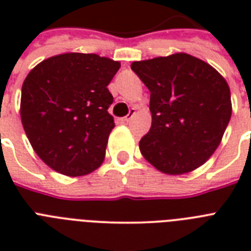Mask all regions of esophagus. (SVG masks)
Returning a JSON list of instances; mask_svg holds the SVG:
<instances>
[{
  "label": "esophagus",
  "instance_id": "esophagus-1",
  "mask_svg": "<svg viewBox=\"0 0 251 251\" xmlns=\"http://www.w3.org/2000/svg\"><path fill=\"white\" fill-rule=\"evenodd\" d=\"M134 114H135V110L131 109V110H130V112H129V114H127V116H125V117H122V118H121V121H122V122H129L130 120L133 118Z\"/></svg>",
  "mask_w": 251,
  "mask_h": 251
}]
</instances>
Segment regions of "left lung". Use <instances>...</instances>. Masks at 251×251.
Segmentation results:
<instances>
[{"mask_svg": "<svg viewBox=\"0 0 251 251\" xmlns=\"http://www.w3.org/2000/svg\"><path fill=\"white\" fill-rule=\"evenodd\" d=\"M131 70L151 92L152 124L139 142L143 157L167 175H183L204 164L232 116L226 80L186 53L135 61Z\"/></svg>", "mask_w": 251, "mask_h": 251, "instance_id": "8db88e82", "label": "left lung"}]
</instances>
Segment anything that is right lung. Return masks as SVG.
<instances>
[{
	"label": "right lung",
	"mask_w": 251,
	"mask_h": 251,
	"mask_svg": "<svg viewBox=\"0 0 251 251\" xmlns=\"http://www.w3.org/2000/svg\"><path fill=\"white\" fill-rule=\"evenodd\" d=\"M120 66L94 53H65L28 73L22 86V124L48 167L75 177L101 165L114 127L108 84Z\"/></svg>",
	"instance_id": "1"
}]
</instances>
